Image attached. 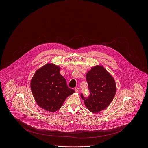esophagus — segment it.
Wrapping results in <instances>:
<instances>
[{"label":"esophagus","instance_id":"esophagus-1","mask_svg":"<svg viewBox=\"0 0 148 148\" xmlns=\"http://www.w3.org/2000/svg\"><path fill=\"white\" fill-rule=\"evenodd\" d=\"M74 90H75V91L76 92H78L79 89V88H78V87H75V89H74Z\"/></svg>","mask_w":148,"mask_h":148}]
</instances>
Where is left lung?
<instances>
[{
  "label": "left lung",
  "instance_id": "1",
  "mask_svg": "<svg viewBox=\"0 0 148 148\" xmlns=\"http://www.w3.org/2000/svg\"><path fill=\"white\" fill-rule=\"evenodd\" d=\"M90 95L81 98L91 112H98L106 108L116 93V84L113 77L102 66L92 68L86 75Z\"/></svg>",
  "mask_w": 148,
  "mask_h": 148
}]
</instances>
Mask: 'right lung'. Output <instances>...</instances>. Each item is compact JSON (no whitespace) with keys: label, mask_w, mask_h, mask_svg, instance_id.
Listing matches in <instances>:
<instances>
[{"label":"right lung","mask_w":148,"mask_h":148,"mask_svg":"<svg viewBox=\"0 0 148 148\" xmlns=\"http://www.w3.org/2000/svg\"><path fill=\"white\" fill-rule=\"evenodd\" d=\"M60 69L58 66L49 63L36 71L30 82L37 103L52 112L59 110L67 97L75 92L69 88Z\"/></svg>","instance_id":"obj_1"}]
</instances>
